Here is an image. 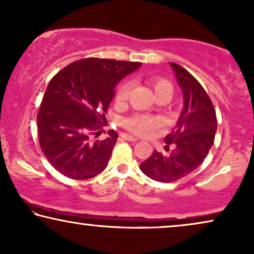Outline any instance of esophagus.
<instances>
[{
	"label": "esophagus",
	"mask_w": 254,
	"mask_h": 254,
	"mask_svg": "<svg viewBox=\"0 0 254 254\" xmlns=\"http://www.w3.org/2000/svg\"><path fill=\"white\" fill-rule=\"evenodd\" d=\"M122 138L125 140H129V141H137L138 138L131 136V134H127V133H122Z\"/></svg>",
	"instance_id": "34e87169"
}]
</instances>
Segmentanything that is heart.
Listing matches in <instances>:
<instances>
[{
  "mask_svg": "<svg viewBox=\"0 0 254 254\" xmlns=\"http://www.w3.org/2000/svg\"><path fill=\"white\" fill-rule=\"evenodd\" d=\"M150 82L153 87V90L157 97L164 96L168 100L173 94V86L167 79L164 77H152ZM131 89V83L129 81H124L118 87L116 95H115V101L117 103H123L127 100ZM162 127V120L158 116H150V115L136 114L133 116L124 121V127L131 133L137 134V136L147 137L158 130L159 127Z\"/></svg>",
  "mask_w": 254,
  "mask_h": 254,
  "instance_id": "heart-1",
  "label": "heart"
}]
</instances>
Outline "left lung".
<instances>
[{
    "instance_id": "1",
    "label": "left lung",
    "mask_w": 254,
    "mask_h": 254,
    "mask_svg": "<svg viewBox=\"0 0 254 254\" xmlns=\"http://www.w3.org/2000/svg\"><path fill=\"white\" fill-rule=\"evenodd\" d=\"M184 93V110L173 131L165 138L170 154L153 151L140 164V171L159 182H174L187 177L207 158L217 130V118L210 97L201 83L184 67L170 63Z\"/></svg>"
}]
</instances>
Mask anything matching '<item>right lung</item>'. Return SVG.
Returning <instances> with one entry per match:
<instances>
[{
	"label": "right lung",
	"instance_id": "add662e5",
	"mask_svg": "<svg viewBox=\"0 0 254 254\" xmlns=\"http://www.w3.org/2000/svg\"><path fill=\"white\" fill-rule=\"evenodd\" d=\"M141 63L84 58L51 79L40 103L37 125L39 145L47 161L73 180L104 171L118 134L99 139L116 84Z\"/></svg>",
	"mask_w": 254,
	"mask_h": 254
}]
</instances>
